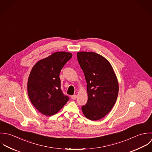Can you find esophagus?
Returning a JSON list of instances; mask_svg holds the SVG:
<instances>
[{"mask_svg": "<svg viewBox=\"0 0 152 152\" xmlns=\"http://www.w3.org/2000/svg\"><path fill=\"white\" fill-rule=\"evenodd\" d=\"M76 97H77V96H76V94H73V95L72 96V97H71L72 99H73V100H75V99H76Z\"/></svg>", "mask_w": 152, "mask_h": 152, "instance_id": "1", "label": "esophagus"}]
</instances>
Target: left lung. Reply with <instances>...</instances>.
Returning <instances> with one entry per match:
<instances>
[{"mask_svg":"<svg viewBox=\"0 0 152 152\" xmlns=\"http://www.w3.org/2000/svg\"><path fill=\"white\" fill-rule=\"evenodd\" d=\"M77 56L85 76L88 96L82 110L87 119L99 120L116 103L119 91L116 75L110 62L100 55L93 52H79Z\"/></svg>","mask_w":152,"mask_h":152,"instance_id":"left-lung-1","label":"left lung"}]
</instances>
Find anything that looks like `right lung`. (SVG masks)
<instances>
[{
  "label": "right lung",
  "mask_w": 152,
  "mask_h": 152,
  "mask_svg": "<svg viewBox=\"0 0 152 152\" xmlns=\"http://www.w3.org/2000/svg\"><path fill=\"white\" fill-rule=\"evenodd\" d=\"M72 57L70 52H56L38 61L31 69L28 93L32 104L42 114H56L69 100L61 90L59 74Z\"/></svg>",
  "instance_id": "obj_1"
}]
</instances>
